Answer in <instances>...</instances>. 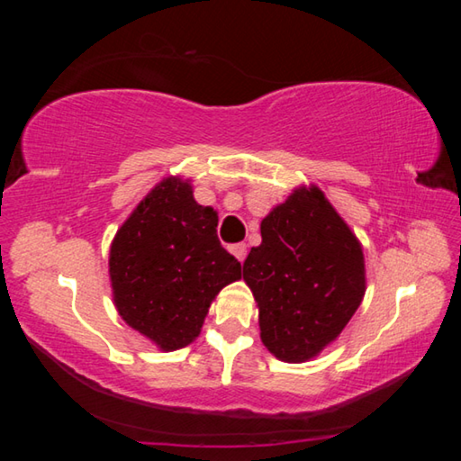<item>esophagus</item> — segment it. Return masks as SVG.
<instances>
[{"label":"esophagus","mask_w":461,"mask_h":461,"mask_svg":"<svg viewBox=\"0 0 461 461\" xmlns=\"http://www.w3.org/2000/svg\"><path fill=\"white\" fill-rule=\"evenodd\" d=\"M230 252L236 256L240 262H244L246 254H248V246L246 244H233V246H230Z\"/></svg>","instance_id":"esophagus-1"}]
</instances>
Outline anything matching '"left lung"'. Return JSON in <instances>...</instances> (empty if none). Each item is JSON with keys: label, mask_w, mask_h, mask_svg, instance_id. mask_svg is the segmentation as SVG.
<instances>
[{"label": "left lung", "mask_w": 461, "mask_h": 461, "mask_svg": "<svg viewBox=\"0 0 461 461\" xmlns=\"http://www.w3.org/2000/svg\"><path fill=\"white\" fill-rule=\"evenodd\" d=\"M244 280L258 303L262 343L307 362L343 331L366 293L364 252L317 186H299L260 223Z\"/></svg>", "instance_id": "8db88e82"}]
</instances>
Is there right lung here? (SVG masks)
Masks as SVG:
<instances>
[{
  "label": "right lung",
  "mask_w": 461,
  "mask_h": 461,
  "mask_svg": "<svg viewBox=\"0 0 461 461\" xmlns=\"http://www.w3.org/2000/svg\"><path fill=\"white\" fill-rule=\"evenodd\" d=\"M109 278L123 321L173 352L201 333L217 293L241 278V264L220 244L213 209L193 199L189 181L168 176L115 233Z\"/></svg>",
  "instance_id": "obj_1"
}]
</instances>
